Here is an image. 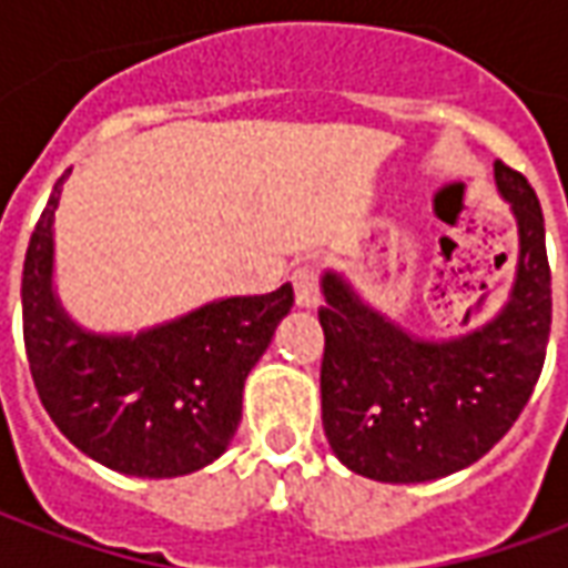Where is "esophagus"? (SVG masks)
Wrapping results in <instances>:
<instances>
[{"mask_svg":"<svg viewBox=\"0 0 568 568\" xmlns=\"http://www.w3.org/2000/svg\"><path fill=\"white\" fill-rule=\"evenodd\" d=\"M292 285H295V301L301 307H316L320 304V273L313 264H301L292 273Z\"/></svg>","mask_w":568,"mask_h":568,"instance_id":"1","label":"esophagus"}]
</instances>
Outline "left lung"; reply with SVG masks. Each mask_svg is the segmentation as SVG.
Listing matches in <instances>:
<instances>
[{
	"label": "left lung",
	"instance_id": "1",
	"mask_svg": "<svg viewBox=\"0 0 568 568\" xmlns=\"http://www.w3.org/2000/svg\"><path fill=\"white\" fill-rule=\"evenodd\" d=\"M520 236L508 304L450 341H423L322 276V426L334 456L383 484L447 477L505 438L536 389L550 334L545 215L524 175L493 163Z\"/></svg>",
	"mask_w": 568,
	"mask_h": 568
}]
</instances>
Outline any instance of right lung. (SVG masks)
Returning a JSON list of instances; mask_svg holds the SVG:
<instances>
[{
  "label": "right lung",
  "instance_id": "right-lung-1",
  "mask_svg": "<svg viewBox=\"0 0 568 568\" xmlns=\"http://www.w3.org/2000/svg\"><path fill=\"white\" fill-rule=\"evenodd\" d=\"M67 173L36 222L20 280L32 383L57 428L97 463L136 477L191 475L227 450L243 383L295 292L285 283L271 295L222 297L140 334L84 332L54 295Z\"/></svg>",
  "mask_w": 568,
  "mask_h": 568
}]
</instances>
